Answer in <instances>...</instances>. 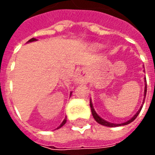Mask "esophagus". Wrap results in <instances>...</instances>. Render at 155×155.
Here are the masks:
<instances>
[{"mask_svg":"<svg viewBox=\"0 0 155 155\" xmlns=\"http://www.w3.org/2000/svg\"><path fill=\"white\" fill-rule=\"evenodd\" d=\"M87 81V74L84 71H78L74 77V82L77 84H84Z\"/></svg>","mask_w":155,"mask_h":155,"instance_id":"obj_1","label":"esophagus"}]
</instances>
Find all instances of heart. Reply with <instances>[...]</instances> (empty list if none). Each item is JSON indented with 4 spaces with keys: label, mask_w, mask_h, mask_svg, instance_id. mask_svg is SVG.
Returning a JSON list of instances; mask_svg holds the SVG:
<instances>
[{
    "label": "heart",
    "mask_w": 155,
    "mask_h": 155,
    "mask_svg": "<svg viewBox=\"0 0 155 155\" xmlns=\"http://www.w3.org/2000/svg\"><path fill=\"white\" fill-rule=\"evenodd\" d=\"M92 47L94 48V50H101L103 48V45L101 44H99V43H94L92 45Z\"/></svg>",
    "instance_id": "obj_1"
}]
</instances>
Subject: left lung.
I'll return each mask as SVG.
<instances>
[{"label": "left lung", "mask_w": 155, "mask_h": 155, "mask_svg": "<svg viewBox=\"0 0 155 155\" xmlns=\"http://www.w3.org/2000/svg\"><path fill=\"white\" fill-rule=\"evenodd\" d=\"M144 68V67H143ZM144 81L146 82V79L144 78ZM146 92H147V87H146V83H145V87H144V93H143V103L141 104V106H140V110L137 111V113L134 115L130 120H129L126 122H124V123H121V124H114V123H110V122H108L106 120H104V119H102L100 115H98L97 113L95 112L94 110V107H93V104H92V101L91 100H90V105H91V113H92V115L94 117V119L95 120V121L99 123L101 125H104V126H107V127H118V126H122V125H126V124H129L131 122H133L134 120L136 119V117L139 115L140 114V110H142V107H143V104L144 103V99H145V96H146Z\"/></svg>", "instance_id": "left-lung-1"}]
</instances>
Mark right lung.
Listing matches in <instances>:
<instances>
[{
	"instance_id": "add662e5",
	"label": "right lung",
	"mask_w": 155,
	"mask_h": 155,
	"mask_svg": "<svg viewBox=\"0 0 155 155\" xmlns=\"http://www.w3.org/2000/svg\"><path fill=\"white\" fill-rule=\"evenodd\" d=\"M37 41V40H36V39H35V38H31V40H29V41H27V43H29V42H33V41ZM71 94H72V92H71V94H70V95H71ZM65 123H66V117L64 118V120L62 121V123H61V124H60V126L58 127L57 129H60V128H61V127L63 126V125H64V124Z\"/></svg>"
}]
</instances>
